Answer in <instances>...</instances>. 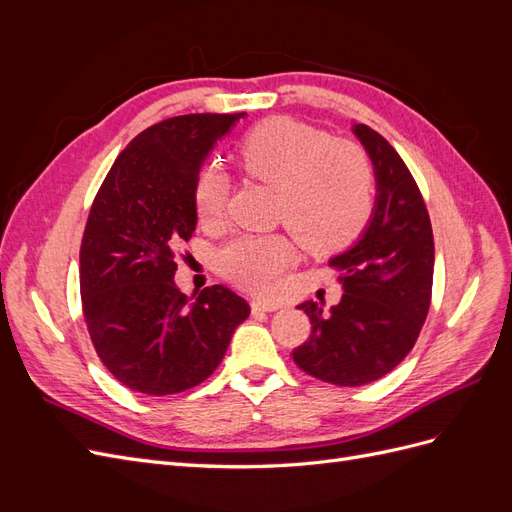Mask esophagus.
Masks as SVG:
<instances>
[{
	"label": "esophagus",
	"mask_w": 512,
	"mask_h": 512,
	"mask_svg": "<svg viewBox=\"0 0 512 512\" xmlns=\"http://www.w3.org/2000/svg\"><path fill=\"white\" fill-rule=\"evenodd\" d=\"M282 307V303H275V301H252V312H277V309Z\"/></svg>",
	"instance_id": "obj_1"
}]
</instances>
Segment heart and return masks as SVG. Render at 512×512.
I'll return each mask as SVG.
<instances>
[{
    "label": "heart",
    "mask_w": 512,
    "mask_h": 512,
    "mask_svg": "<svg viewBox=\"0 0 512 512\" xmlns=\"http://www.w3.org/2000/svg\"><path fill=\"white\" fill-rule=\"evenodd\" d=\"M245 177L275 188V215L314 254L344 250L361 235L374 209V170L363 149L331 138L312 123L269 117L237 143ZM228 179L218 166H205L194 181V207L205 226L224 220ZM294 241L282 232L241 235L222 247V273L256 294L282 288L294 260Z\"/></svg>",
    "instance_id": "b5f03b06"
}]
</instances>
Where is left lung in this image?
I'll return each mask as SVG.
<instances>
[{"mask_svg": "<svg viewBox=\"0 0 512 512\" xmlns=\"http://www.w3.org/2000/svg\"><path fill=\"white\" fill-rule=\"evenodd\" d=\"M376 170L378 198L365 235L329 265L342 301L322 314L305 301L312 335L292 359L305 374L363 386L389 374L414 348L431 305L433 230L421 190L393 145L365 123L354 126Z\"/></svg>", "mask_w": 512, "mask_h": 512, "instance_id": "8db88e82", "label": "left lung"}]
</instances>
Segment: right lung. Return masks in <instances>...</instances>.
I'll return each mask as SVG.
<instances>
[{
  "label": "right lung",
  "mask_w": 512,
  "mask_h": 512,
  "mask_svg": "<svg viewBox=\"0 0 512 512\" xmlns=\"http://www.w3.org/2000/svg\"><path fill=\"white\" fill-rule=\"evenodd\" d=\"M243 113L164 119L108 170L81 241V301L100 361L132 391L175 395L207 380L250 305L226 286L194 303L175 286L196 230L194 181L213 143Z\"/></svg>",
  "instance_id": "obj_1"
}]
</instances>
